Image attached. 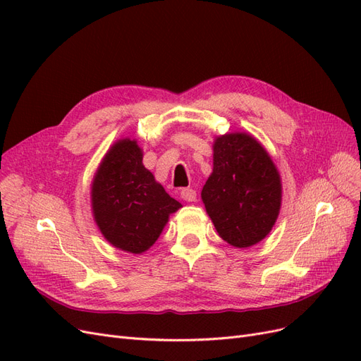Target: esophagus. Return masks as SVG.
Listing matches in <instances>:
<instances>
[{
  "label": "esophagus",
  "instance_id": "1",
  "mask_svg": "<svg viewBox=\"0 0 361 361\" xmlns=\"http://www.w3.org/2000/svg\"><path fill=\"white\" fill-rule=\"evenodd\" d=\"M180 199L185 202H194L197 199V192H195V190L192 188H183L180 191Z\"/></svg>",
  "mask_w": 361,
  "mask_h": 361
}]
</instances>
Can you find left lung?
<instances>
[{
  "mask_svg": "<svg viewBox=\"0 0 361 361\" xmlns=\"http://www.w3.org/2000/svg\"><path fill=\"white\" fill-rule=\"evenodd\" d=\"M214 167L202 200L218 235L236 248L265 239L281 207V179L267 149L247 133L214 140Z\"/></svg>",
  "mask_w": 361,
  "mask_h": 361,
  "instance_id": "obj_1",
  "label": "left lung"
}]
</instances>
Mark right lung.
I'll return each instance as SVG.
<instances>
[{"label": "right lung", "mask_w": 361, "mask_h": 361, "mask_svg": "<svg viewBox=\"0 0 361 361\" xmlns=\"http://www.w3.org/2000/svg\"><path fill=\"white\" fill-rule=\"evenodd\" d=\"M90 199L104 238L133 255L154 245L169 216L182 207L143 166V149L130 138H120L108 149L93 176Z\"/></svg>", "instance_id": "1"}]
</instances>
